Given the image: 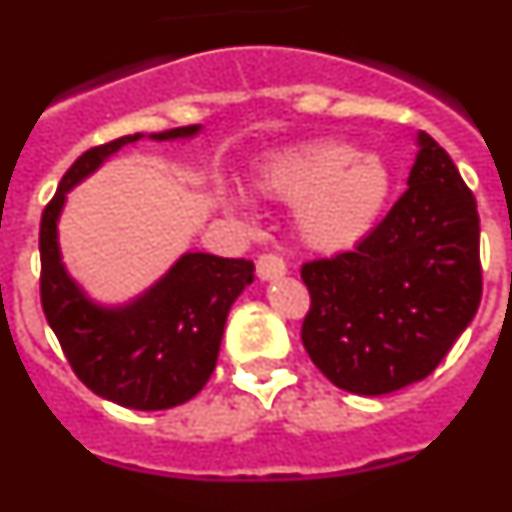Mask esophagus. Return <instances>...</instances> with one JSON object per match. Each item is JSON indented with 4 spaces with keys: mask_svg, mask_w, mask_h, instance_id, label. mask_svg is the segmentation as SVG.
I'll return each instance as SVG.
<instances>
[{
    "mask_svg": "<svg viewBox=\"0 0 512 512\" xmlns=\"http://www.w3.org/2000/svg\"><path fill=\"white\" fill-rule=\"evenodd\" d=\"M287 274V266H284V261L279 259V256H274V253H264V256H259V261H256V277L261 279V282H271V279H279Z\"/></svg>",
    "mask_w": 512,
    "mask_h": 512,
    "instance_id": "esophagus-1",
    "label": "esophagus"
}]
</instances>
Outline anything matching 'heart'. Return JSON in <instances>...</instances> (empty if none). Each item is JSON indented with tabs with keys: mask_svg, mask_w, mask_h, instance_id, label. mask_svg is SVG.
<instances>
[{
	"mask_svg": "<svg viewBox=\"0 0 512 512\" xmlns=\"http://www.w3.org/2000/svg\"><path fill=\"white\" fill-rule=\"evenodd\" d=\"M256 189L279 202H297L295 230L305 246L336 253L354 248L377 228L392 197V171L377 153L318 140L271 156L256 171ZM228 205L248 215L241 194Z\"/></svg>",
	"mask_w": 512,
	"mask_h": 512,
	"instance_id": "b5f03b06",
	"label": "heart"
}]
</instances>
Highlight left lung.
<instances>
[{
    "label": "left lung",
    "mask_w": 512,
    "mask_h": 512,
    "mask_svg": "<svg viewBox=\"0 0 512 512\" xmlns=\"http://www.w3.org/2000/svg\"><path fill=\"white\" fill-rule=\"evenodd\" d=\"M390 215L354 251L307 261L302 343L330 382L390 395L420 382L467 330L482 300L479 215L451 156L428 133Z\"/></svg>",
    "instance_id": "8db88e82"
}]
</instances>
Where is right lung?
Segmentation results:
<instances>
[{
  "instance_id": "add662e5",
  "label": "right lung",
  "mask_w": 512,
  "mask_h": 512,
  "mask_svg": "<svg viewBox=\"0 0 512 512\" xmlns=\"http://www.w3.org/2000/svg\"><path fill=\"white\" fill-rule=\"evenodd\" d=\"M202 125L151 133V140H192ZM125 135L81 153L40 220V300L76 377L94 395L130 410H166L192 400L215 372L225 320L253 282V261L187 251L146 292L120 305L92 300L69 274L58 243L66 194L122 146Z\"/></svg>"
}]
</instances>
